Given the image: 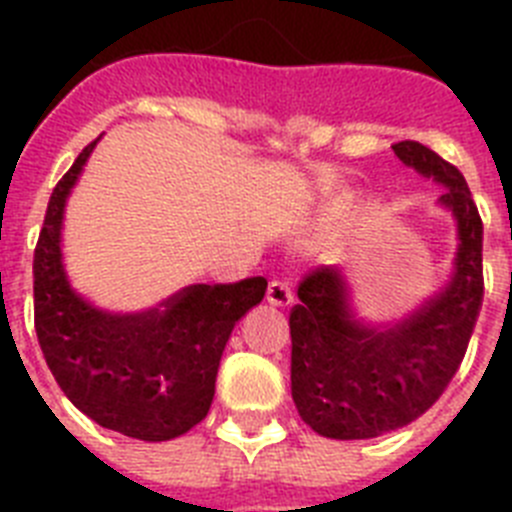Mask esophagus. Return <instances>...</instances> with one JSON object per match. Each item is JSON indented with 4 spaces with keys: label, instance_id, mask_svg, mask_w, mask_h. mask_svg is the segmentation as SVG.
<instances>
[{
    "label": "esophagus",
    "instance_id": "34e87169",
    "mask_svg": "<svg viewBox=\"0 0 512 512\" xmlns=\"http://www.w3.org/2000/svg\"><path fill=\"white\" fill-rule=\"evenodd\" d=\"M266 300L274 307H289L292 300H295V292H292V287L287 282L274 279V282H269V289H266Z\"/></svg>",
    "mask_w": 512,
    "mask_h": 512
}]
</instances>
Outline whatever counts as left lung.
<instances>
[{
    "label": "left lung",
    "mask_w": 512,
    "mask_h": 512,
    "mask_svg": "<svg viewBox=\"0 0 512 512\" xmlns=\"http://www.w3.org/2000/svg\"><path fill=\"white\" fill-rule=\"evenodd\" d=\"M402 164L441 184L436 205L456 223L454 271L431 300L397 323L361 318L336 266L302 279L292 307V400L312 431L364 441L418 420L467 354L482 310V220L464 176L415 140L392 146Z\"/></svg>",
    "instance_id": "obj_1"
}]
</instances>
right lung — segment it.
I'll use <instances>...</instances> for the list:
<instances>
[{
    "label": "right lung",
    "instance_id": "1",
    "mask_svg": "<svg viewBox=\"0 0 512 512\" xmlns=\"http://www.w3.org/2000/svg\"><path fill=\"white\" fill-rule=\"evenodd\" d=\"M97 140L63 174L45 210L33 261L35 333L58 387L81 413L138 441H171L205 420L225 343L264 300L266 279L192 284L140 312L104 310L79 295L63 266L61 230Z\"/></svg>",
    "mask_w": 512,
    "mask_h": 512
}]
</instances>
